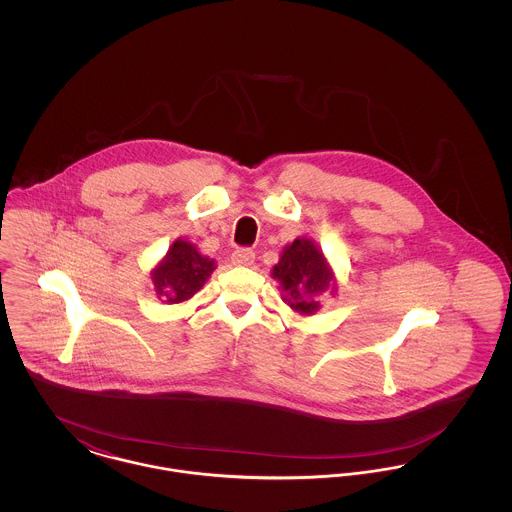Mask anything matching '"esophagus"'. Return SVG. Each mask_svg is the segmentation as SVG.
Wrapping results in <instances>:
<instances>
[{
    "label": "esophagus",
    "instance_id": "obj_1",
    "mask_svg": "<svg viewBox=\"0 0 512 512\" xmlns=\"http://www.w3.org/2000/svg\"><path fill=\"white\" fill-rule=\"evenodd\" d=\"M253 261H255V253L249 247H240L232 253V263L236 267H249V265H253Z\"/></svg>",
    "mask_w": 512,
    "mask_h": 512
}]
</instances>
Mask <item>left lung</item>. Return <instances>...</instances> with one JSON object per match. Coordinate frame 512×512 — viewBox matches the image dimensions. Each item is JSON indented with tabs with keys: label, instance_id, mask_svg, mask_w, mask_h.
<instances>
[{
	"label": "left lung",
	"instance_id": "left-lung-1",
	"mask_svg": "<svg viewBox=\"0 0 512 512\" xmlns=\"http://www.w3.org/2000/svg\"><path fill=\"white\" fill-rule=\"evenodd\" d=\"M272 278L280 282L284 303L299 315H315L320 309L318 293L334 284L332 268L318 245L307 238H297L284 247L278 265L272 268Z\"/></svg>",
	"mask_w": 512,
	"mask_h": 512
}]
</instances>
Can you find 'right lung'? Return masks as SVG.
Instances as JSON below:
<instances>
[{
    "mask_svg": "<svg viewBox=\"0 0 512 512\" xmlns=\"http://www.w3.org/2000/svg\"><path fill=\"white\" fill-rule=\"evenodd\" d=\"M215 268V261L201 255L194 244L176 240L165 259L153 268L151 280L159 299L172 305L199 292Z\"/></svg>",
    "mask_w": 512,
    "mask_h": 512,
    "instance_id": "1",
    "label": "right lung"
}]
</instances>
